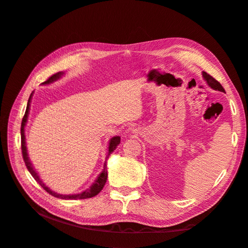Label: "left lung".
Here are the masks:
<instances>
[{"label":"left lung","mask_w":248,"mask_h":248,"mask_svg":"<svg viewBox=\"0 0 248 248\" xmlns=\"http://www.w3.org/2000/svg\"><path fill=\"white\" fill-rule=\"evenodd\" d=\"M202 77L207 80V84L211 87L214 90H217V91H220V92H224V89L222 88V86L220 85L219 81H217L213 77L210 76L207 72L202 71Z\"/></svg>","instance_id":"obj_1"}]
</instances>
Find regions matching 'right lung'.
<instances>
[{
    "label": "right lung",
    "instance_id": "1",
    "mask_svg": "<svg viewBox=\"0 0 248 248\" xmlns=\"http://www.w3.org/2000/svg\"><path fill=\"white\" fill-rule=\"evenodd\" d=\"M63 76V72H57L55 74H52V76L46 79L44 82H42L43 85H47V84H50V82L55 81L57 79H59L60 78H61ZM31 97H32V94L30 95V98L28 100V104H27V109H26V112H25V116L24 118H22V121H21V127H20V136H21V153H22V158H24V161L26 163V167L28 169V170L31 172V175L33 176V178L36 180L37 182H38L42 188L46 190V192H48L49 194H51L52 197H56V198H59V199H62V200H82V199H89V198H93L95 196H97L98 194L102 188L103 186L106 185V182H107V179H108V170H107V160L109 157V155L115 151L117 146L120 144V137H114L112 139H110L109 140V145H108V155H107V158H106V162H104V167H103V170L102 171L100 172V175L98 176V178H97L95 180V182L93 183V185L90 187V188H88L87 190L82 191L80 193H77V194H60V193H57L55 191L50 190L48 187L44 184L42 182V180L39 178L38 174H37V171L34 170L33 166L31 161H30L29 157H28V153H27V146H26V138H25V126H26V123L28 121V116H29V110H30V103H31Z\"/></svg>",
    "mask_w": 248,
    "mask_h": 248
}]
</instances>
